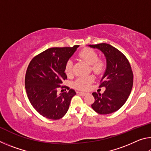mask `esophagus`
<instances>
[{"label":"esophagus","instance_id":"esophagus-1","mask_svg":"<svg viewBox=\"0 0 151 151\" xmlns=\"http://www.w3.org/2000/svg\"><path fill=\"white\" fill-rule=\"evenodd\" d=\"M79 94H81V95L82 96H85L86 95V94H87V93H84V92H79V93H78Z\"/></svg>","mask_w":151,"mask_h":151}]
</instances>
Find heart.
<instances>
[{
    "instance_id": "1",
    "label": "heart",
    "mask_w": 151,
    "mask_h": 151,
    "mask_svg": "<svg viewBox=\"0 0 151 151\" xmlns=\"http://www.w3.org/2000/svg\"><path fill=\"white\" fill-rule=\"evenodd\" d=\"M78 57L81 60L85 61L88 65H91V70L96 74H99L103 72L105 63L104 60L98 58V55L95 51L91 48H84L78 53ZM65 73L66 75H69L72 73L73 70V62L72 60H68L65 65ZM94 78L93 76H84L78 77L74 83V86L79 90H86L93 83Z\"/></svg>"
}]
</instances>
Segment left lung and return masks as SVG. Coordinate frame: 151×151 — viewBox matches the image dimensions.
Instances as JSON below:
<instances>
[{"mask_svg": "<svg viewBox=\"0 0 151 151\" xmlns=\"http://www.w3.org/2000/svg\"><path fill=\"white\" fill-rule=\"evenodd\" d=\"M88 47L101 51L106 62L99 86L106 89L103 94L93 93L95 101L91 106L99 114L112 113L123 106L131 93L133 85L131 66L126 57L111 45L101 43Z\"/></svg>", "mask_w": 151, "mask_h": 151, "instance_id": "left-lung-1", "label": "left lung"}]
</instances>
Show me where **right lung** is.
Here are the masks:
<instances>
[{
	"label": "right lung",
	"instance_id": "right-lung-1",
	"mask_svg": "<svg viewBox=\"0 0 151 151\" xmlns=\"http://www.w3.org/2000/svg\"><path fill=\"white\" fill-rule=\"evenodd\" d=\"M78 47L48 48L29 63L25 76L28 98L36 111L45 118L58 120L63 117L76 94L73 89L58 94L57 88L67 78L66 63Z\"/></svg>",
	"mask_w": 151,
	"mask_h": 151
}]
</instances>
